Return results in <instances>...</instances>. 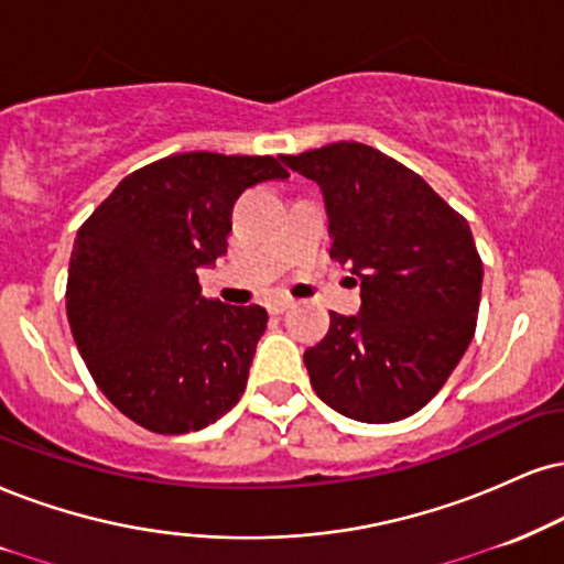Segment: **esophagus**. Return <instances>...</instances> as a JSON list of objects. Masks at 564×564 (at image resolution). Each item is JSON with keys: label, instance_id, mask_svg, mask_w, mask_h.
<instances>
[{"label": "esophagus", "instance_id": "esophagus-1", "mask_svg": "<svg viewBox=\"0 0 564 564\" xmlns=\"http://www.w3.org/2000/svg\"><path fill=\"white\" fill-rule=\"evenodd\" d=\"M290 305H293V297L280 295V297H271V301L267 303V308H269V314H282V311H288Z\"/></svg>", "mask_w": 564, "mask_h": 564}]
</instances>
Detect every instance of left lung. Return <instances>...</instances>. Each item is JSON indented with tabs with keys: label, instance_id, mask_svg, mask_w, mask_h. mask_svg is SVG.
<instances>
[{
	"label": "left lung",
	"instance_id": "1",
	"mask_svg": "<svg viewBox=\"0 0 564 564\" xmlns=\"http://www.w3.org/2000/svg\"><path fill=\"white\" fill-rule=\"evenodd\" d=\"M282 162L322 187L329 256L360 282V314L332 311L326 337L305 350L311 387L364 423L419 413L476 332L484 263L468 221L421 175L366 143Z\"/></svg>",
	"mask_w": 564,
	"mask_h": 564
}]
</instances>
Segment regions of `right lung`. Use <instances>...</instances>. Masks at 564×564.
Instances as JSON below:
<instances>
[{"instance_id":"add662e5","label":"right lung","mask_w":564,"mask_h":564,"mask_svg":"<svg viewBox=\"0 0 564 564\" xmlns=\"http://www.w3.org/2000/svg\"><path fill=\"white\" fill-rule=\"evenodd\" d=\"M284 177L274 156H164L124 177L80 225L67 322L96 387L138 426L198 431L246 392L269 316L208 301L198 269L227 253L235 200Z\"/></svg>"}]
</instances>
